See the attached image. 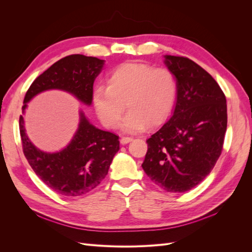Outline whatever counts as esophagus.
<instances>
[{"instance_id": "34e87169", "label": "esophagus", "mask_w": 252, "mask_h": 252, "mask_svg": "<svg viewBox=\"0 0 252 252\" xmlns=\"http://www.w3.org/2000/svg\"><path fill=\"white\" fill-rule=\"evenodd\" d=\"M133 139L132 138H129V136H123V138L121 139V144H123V145H125V144H128L129 142H131Z\"/></svg>"}]
</instances>
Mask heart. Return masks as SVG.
Listing matches in <instances>:
<instances>
[{"mask_svg": "<svg viewBox=\"0 0 252 252\" xmlns=\"http://www.w3.org/2000/svg\"><path fill=\"white\" fill-rule=\"evenodd\" d=\"M108 86L97 85L93 91V104L97 118L107 128L120 125L123 130L138 133L148 127L162 125L171 114L178 95V82L165 67L155 68L143 62L118 66L108 77Z\"/></svg>", "mask_w": 252, "mask_h": 252, "instance_id": "b5f03b06", "label": "heart"}]
</instances>
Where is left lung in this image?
Returning a JSON list of instances; mask_svg holds the SVG:
<instances>
[{
	"label": "left lung",
	"mask_w": 252,
	"mask_h": 252,
	"mask_svg": "<svg viewBox=\"0 0 252 252\" xmlns=\"http://www.w3.org/2000/svg\"><path fill=\"white\" fill-rule=\"evenodd\" d=\"M178 82L172 116L146 141L142 164L149 179L165 191L185 192L207 177L222 154L227 129L225 94L193 61L165 56Z\"/></svg>",
	"instance_id": "left-lung-1"
}]
</instances>
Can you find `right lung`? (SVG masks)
Wrapping results in <instances>:
<instances>
[{
	"label": "right lung",
	"mask_w": 252,
	"mask_h": 252,
	"mask_svg": "<svg viewBox=\"0 0 252 252\" xmlns=\"http://www.w3.org/2000/svg\"><path fill=\"white\" fill-rule=\"evenodd\" d=\"M104 60L83 55L61 59L30 85L22 110L27 103L43 91H66L87 106L93 102L94 83L102 71ZM23 152L29 165L53 191L65 196H81L90 192L105 179L113 157L120 149L119 136L89 123L80 111V123L72 140L58 152H45L28 139L24 117H20Z\"/></svg>",
	"instance_id": "obj_1"
}]
</instances>
